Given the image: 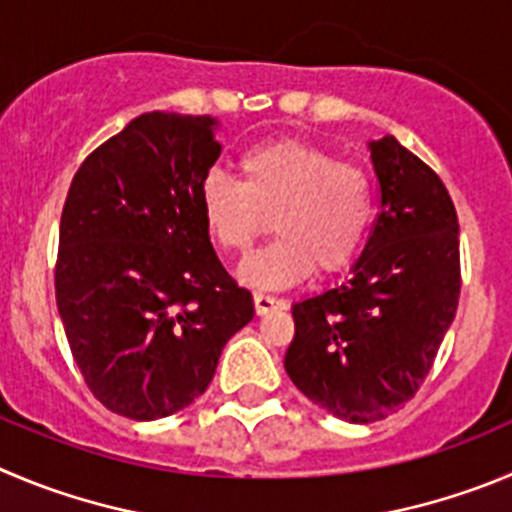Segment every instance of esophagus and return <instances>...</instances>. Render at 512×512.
Listing matches in <instances>:
<instances>
[{"label": "esophagus", "instance_id": "esophagus-1", "mask_svg": "<svg viewBox=\"0 0 512 512\" xmlns=\"http://www.w3.org/2000/svg\"><path fill=\"white\" fill-rule=\"evenodd\" d=\"M285 308H288V305H285V300L272 298V295H265V293H255L257 315H267V313H272V310H285Z\"/></svg>", "mask_w": 512, "mask_h": 512}]
</instances>
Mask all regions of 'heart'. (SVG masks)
<instances>
[{
  "label": "heart",
  "instance_id": "obj_1",
  "mask_svg": "<svg viewBox=\"0 0 512 512\" xmlns=\"http://www.w3.org/2000/svg\"><path fill=\"white\" fill-rule=\"evenodd\" d=\"M240 181L209 171L199 186V209L212 240L247 255L267 232L275 240L242 265V283L290 288L318 267L323 275L351 265L369 240L374 189L361 166L298 138H275L247 148L237 161Z\"/></svg>",
  "mask_w": 512,
  "mask_h": 512
}]
</instances>
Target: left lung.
I'll use <instances>...</instances> for the list:
<instances>
[{
  "label": "left lung",
  "mask_w": 512,
  "mask_h": 512,
  "mask_svg": "<svg viewBox=\"0 0 512 512\" xmlns=\"http://www.w3.org/2000/svg\"><path fill=\"white\" fill-rule=\"evenodd\" d=\"M374 229L351 278L293 305V384L333 417L369 424L417 394L460 300V224L450 191L394 136L369 143Z\"/></svg>",
  "instance_id": "left-lung-1"
}]
</instances>
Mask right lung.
<instances>
[{"label": "right lung", "mask_w": 512, "mask_h": 512, "mask_svg": "<svg viewBox=\"0 0 512 512\" xmlns=\"http://www.w3.org/2000/svg\"><path fill=\"white\" fill-rule=\"evenodd\" d=\"M209 116L143 113L73 176L55 298L85 384L151 422L207 391L222 348L255 315L209 242L199 186L222 154Z\"/></svg>", "instance_id": "obj_1"}]
</instances>
